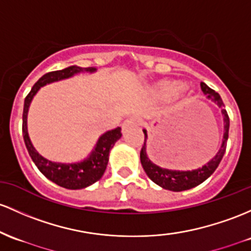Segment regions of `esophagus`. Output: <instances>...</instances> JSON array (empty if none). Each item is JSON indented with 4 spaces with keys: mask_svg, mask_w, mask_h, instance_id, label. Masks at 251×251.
<instances>
[{
    "mask_svg": "<svg viewBox=\"0 0 251 251\" xmlns=\"http://www.w3.org/2000/svg\"><path fill=\"white\" fill-rule=\"evenodd\" d=\"M138 124H139L138 118H137V117H130L128 119H126L123 124H121V128H123V131H126L127 128L133 127V126H137Z\"/></svg>",
    "mask_w": 251,
    "mask_h": 251,
    "instance_id": "esophagus-1",
    "label": "esophagus"
}]
</instances>
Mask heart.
<instances>
[{"instance_id": "b5f03b06", "label": "heart", "mask_w": 251, "mask_h": 251, "mask_svg": "<svg viewBox=\"0 0 251 251\" xmlns=\"http://www.w3.org/2000/svg\"><path fill=\"white\" fill-rule=\"evenodd\" d=\"M182 88V84L177 81H170V79H167V81L158 82V83L153 85L151 88V92L157 96H162V98H166V96L172 95L173 93H175L176 90L181 89Z\"/></svg>"}]
</instances>
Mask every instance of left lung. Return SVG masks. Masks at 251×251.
<instances>
[{"mask_svg":"<svg viewBox=\"0 0 251 251\" xmlns=\"http://www.w3.org/2000/svg\"><path fill=\"white\" fill-rule=\"evenodd\" d=\"M201 85V90L205 95H207L208 99L214 101L218 106L222 108V114L224 117V137H223L222 147H220L219 151L217 155L211 159L208 163L201 168H198L194 170H187V172H182V170H170L166 169V168H161L156 166L155 163L150 161L147 155V139L148 134L147 131L143 130L144 132V145H143L142 150H140V162H142L143 169L145 170L147 175L150 177L151 181H153L156 184H158L162 188L168 189V191L173 192H182L191 189L193 187L198 186V184L202 183L206 178H208L213 174L214 170L219 166L220 161H222L223 156H224L225 150H226L227 138H228V127H230V119L226 109H224V103H223L222 99L218 93L214 92L211 89L207 84L203 82L200 83Z\"/></svg>","mask_w":251,"mask_h":251,"instance_id":"left-lung-1","label":"left lung"}]
</instances>
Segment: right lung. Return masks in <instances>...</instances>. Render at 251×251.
Returning <instances> with one entry per match:
<instances>
[{
    "instance_id": "right-lung-1",
    "label": "right lung",
    "mask_w": 251,
    "mask_h": 251,
    "mask_svg": "<svg viewBox=\"0 0 251 251\" xmlns=\"http://www.w3.org/2000/svg\"><path fill=\"white\" fill-rule=\"evenodd\" d=\"M83 71H89L94 73L95 68H79L76 65L63 69V70L51 71V73L45 74L43 77L38 79V82L32 87L31 92L25 99L24 113H23V134L25 145H26L27 151L31 156L32 161L34 162L35 166L40 170L43 175H45L52 182L57 183L60 187H64L68 189H82L90 184L95 183L96 181L102 177L104 170L108 163L109 151L114 147L115 142L120 139L121 128L117 127L114 130L104 132L96 143L94 150L90 152L87 158L76 163H57V162L49 161L39 155L32 145L31 139H29L28 131H27V114H28L29 104H31L32 99L37 94L38 90L44 85L52 83V82L60 81V79L69 78L78 73Z\"/></svg>"
}]
</instances>
